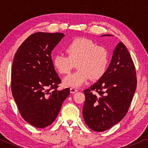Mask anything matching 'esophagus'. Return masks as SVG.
Returning <instances> with one entry per match:
<instances>
[{
	"mask_svg": "<svg viewBox=\"0 0 148 148\" xmlns=\"http://www.w3.org/2000/svg\"><path fill=\"white\" fill-rule=\"evenodd\" d=\"M77 91V90L76 89V88H70V92H71V93H72V94L76 93Z\"/></svg>",
	"mask_w": 148,
	"mask_h": 148,
	"instance_id": "obj_1",
	"label": "esophagus"
}]
</instances>
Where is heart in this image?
<instances>
[{"label": "heart", "mask_w": 148, "mask_h": 148, "mask_svg": "<svg viewBox=\"0 0 148 148\" xmlns=\"http://www.w3.org/2000/svg\"><path fill=\"white\" fill-rule=\"evenodd\" d=\"M65 51L68 56L56 54L52 63L59 73L66 74L74 68L78 69L63 79L66 87H79L90 77L98 79L104 74L108 64V52L105 47L96 45L92 40L77 37L67 44Z\"/></svg>", "instance_id": "b5f03b06"}]
</instances>
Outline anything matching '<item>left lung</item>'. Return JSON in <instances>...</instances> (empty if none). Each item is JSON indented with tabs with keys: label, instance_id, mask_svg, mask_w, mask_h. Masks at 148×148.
<instances>
[{
	"label": "left lung",
	"instance_id": "1",
	"mask_svg": "<svg viewBox=\"0 0 148 148\" xmlns=\"http://www.w3.org/2000/svg\"><path fill=\"white\" fill-rule=\"evenodd\" d=\"M136 83L132 58L125 45L120 42L104 74L89 88L83 90L85 101L83 116L88 127L101 132L120 122L130 108Z\"/></svg>",
	"mask_w": 148,
	"mask_h": 148
}]
</instances>
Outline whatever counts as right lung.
Returning <instances> with one entry per match:
<instances>
[{
    "mask_svg": "<svg viewBox=\"0 0 148 148\" xmlns=\"http://www.w3.org/2000/svg\"><path fill=\"white\" fill-rule=\"evenodd\" d=\"M63 33L37 32L18 47L12 69V95L23 119L37 128L50 125L60 112L69 88L59 90L61 79L51 52Z\"/></svg>",
    "mask_w": 148,
    "mask_h": 148,
    "instance_id": "right-lung-1",
    "label": "right lung"
}]
</instances>
